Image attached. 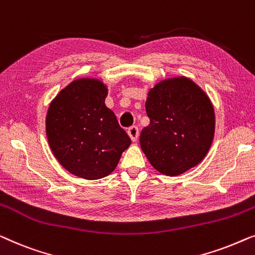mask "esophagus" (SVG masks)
Wrapping results in <instances>:
<instances>
[{
  "label": "esophagus",
  "instance_id": "1",
  "mask_svg": "<svg viewBox=\"0 0 255 255\" xmlns=\"http://www.w3.org/2000/svg\"><path fill=\"white\" fill-rule=\"evenodd\" d=\"M128 135L130 136L131 141H136L138 138V127L137 126H131L128 128Z\"/></svg>",
  "mask_w": 255,
  "mask_h": 255
}]
</instances>
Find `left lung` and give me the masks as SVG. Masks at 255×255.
I'll use <instances>...</instances> for the list:
<instances>
[{
  "mask_svg": "<svg viewBox=\"0 0 255 255\" xmlns=\"http://www.w3.org/2000/svg\"><path fill=\"white\" fill-rule=\"evenodd\" d=\"M150 124L139 144L160 173L179 175L194 167L209 151L215 112L209 97L187 77L164 80L150 89L145 102Z\"/></svg>",
  "mask_w": 255,
  "mask_h": 255,
  "instance_id": "8db88e82",
  "label": "left lung"
}]
</instances>
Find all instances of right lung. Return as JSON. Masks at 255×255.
Returning a JSON list of instances; mask_svg holds the SVG:
<instances>
[{
    "mask_svg": "<svg viewBox=\"0 0 255 255\" xmlns=\"http://www.w3.org/2000/svg\"><path fill=\"white\" fill-rule=\"evenodd\" d=\"M107 87L78 78L52 100L46 134L59 163L77 177L97 180L112 173L131 139L105 105Z\"/></svg>",
    "mask_w": 255,
    "mask_h": 255,
    "instance_id": "add662e5",
    "label": "right lung"
}]
</instances>
